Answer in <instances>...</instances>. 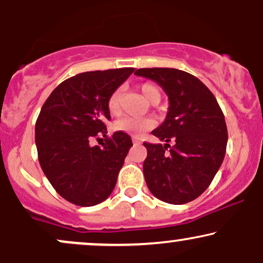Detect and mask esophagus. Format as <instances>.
<instances>
[{"label": "esophagus", "mask_w": 263, "mask_h": 263, "mask_svg": "<svg viewBox=\"0 0 263 263\" xmlns=\"http://www.w3.org/2000/svg\"><path fill=\"white\" fill-rule=\"evenodd\" d=\"M132 141H134V143H136V144L141 143V138H138V137H132Z\"/></svg>", "instance_id": "1"}]
</instances>
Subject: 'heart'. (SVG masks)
<instances>
[{
	"label": "heart",
	"instance_id": "heart-1",
	"mask_svg": "<svg viewBox=\"0 0 263 263\" xmlns=\"http://www.w3.org/2000/svg\"><path fill=\"white\" fill-rule=\"evenodd\" d=\"M142 95L147 100L153 102L161 100V90L152 83H144L141 85ZM107 107L112 115H116L121 110V90L117 89L111 93L107 101ZM155 122L151 119H143V117H135V116H125L120 119L119 121L115 123V127L119 131L126 132L135 137H140L144 132L148 131L153 127Z\"/></svg>",
	"mask_w": 263,
	"mask_h": 263
}]
</instances>
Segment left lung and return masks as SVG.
<instances>
[{"mask_svg": "<svg viewBox=\"0 0 263 263\" xmlns=\"http://www.w3.org/2000/svg\"><path fill=\"white\" fill-rule=\"evenodd\" d=\"M135 74L156 81L170 99L164 122L152 131L165 143H143L147 186L165 203H189L206 190L224 161L228 144L224 114L213 92L186 71L143 68ZM171 140L175 142L172 147Z\"/></svg>", "mask_w": 263, "mask_h": 263, "instance_id": "obj_1", "label": "left lung"}]
</instances>
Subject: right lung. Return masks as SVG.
<instances>
[{
    "instance_id": "obj_1",
    "label": "right lung",
    "mask_w": 263,
    "mask_h": 263,
    "mask_svg": "<svg viewBox=\"0 0 263 263\" xmlns=\"http://www.w3.org/2000/svg\"><path fill=\"white\" fill-rule=\"evenodd\" d=\"M134 71L120 68L78 74L59 84L42 106L35 122L39 164L65 200L92 206L112 193L131 137L115 132L101 147H92L89 141L106 137L108 98Z\"/></svg>"
}]
</instances>
